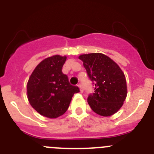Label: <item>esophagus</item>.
<instances>
[{
  "mask_svg": "<svg viewBox=\"0 0 154 154\" xmlns=\"http://www.w3.org/2000/svg\"><path fill=\"white\" fill-rule=\"evenodd\" d=\"M78 86H79V89H80V92H83V88H82V85H80V84H79Z\"/></svg>",
  "mask_w": 154,
  "mask_h": 154,
  "instance_id": "esophagus-1",
  "label": "esophagus"
}]
</instances>
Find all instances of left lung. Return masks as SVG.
Masks as SVG:
<instances>
[{
    "label": "left lung",
    "mask_w": 154,
    "mask_h": 154,
    "mask_svg": "<svg viewBox=\"0 0 154 154\" xmlns=\"http://www.w3.org/2000/svg\"><path fill=\"white\" fill-rule=\"evenodd\" d=\"M83 62L94 92L88 103L93 112L103 116L113 115L122 107L127 95L126 77L119 65L102 53H91L79 57Z\"/></svg>",
    "instance_id": "obj_1"
}]
</instances>
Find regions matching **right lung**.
I'll return each instance as SVG.
<instances>
[{
	"mask_svg": "<svg viewBox=\"0 0 154 154\" xmlns=\"http://www.w3.org/2000/svg\"><path fill=\"white\" fill-rule=\"evenodd\" d=\"M66 56L54 55L41 62L31 73L27 85L30 104L37 112L48 118L63 115L73 95L79 92L78 86L69 83L62 73Z\"/></svg>",
	"mask_w": 154,
	"mask_h": 154,
	"instance_id": "obj_1",
	"label": "right lung"
}]
</instances>
